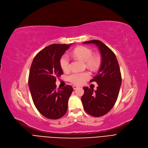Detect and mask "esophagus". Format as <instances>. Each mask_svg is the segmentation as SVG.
<instances>
[{"instance_id": "1", "label": "esophagus", "mask_w": 148, "mask_h": 148, "mask_svg": "<svg viewBox=\"0 0 148 148\" xmlns=\"http://www.w3.org/2000/svg\"><path fill=\"white\" fill-rule=\"evenodd\" d=\"M77 88H78V86H77L73 85V90H76V89H77Z\"/></svg>"}]
</instances>
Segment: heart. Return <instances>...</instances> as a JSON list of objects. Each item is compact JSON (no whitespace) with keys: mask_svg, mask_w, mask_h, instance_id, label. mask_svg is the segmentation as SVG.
Masks as SVG:
<instances>
[{"mask_svg":"<svg viewBox=\"0 0 148 148\" xmlns=\"http://www.w3.org/2000/svg\"><path fill=\"white\" fill-rule=\"evenodd\" d=\"M72 55L74 57L86 62V65L92 70L96 69L100 64V60L98 57L93 56L92 51L86 47H79L75 48ZM61 67L65 72L70 69V60L66 55L63 56L60 60ZM90 77L88 72H75L68 76V80L75 85L83 84L85 81L89 79Z\"/></svg>","mask_w":148,"mask_h":148,"instance_id":"obj_1","label":"heart"}]
</instances>
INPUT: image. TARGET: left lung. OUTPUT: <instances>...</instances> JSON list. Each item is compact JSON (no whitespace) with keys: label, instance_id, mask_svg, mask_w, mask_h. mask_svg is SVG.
<instances>
[{"label":"left lung","instance_id":"obj_1","mask_svg":"<svg viewBox=\"0 0 148 148\" xmlns=\"http://www.w3.org/2000/svg\"><path fill=\"white\" fill-rule=\"evenodd\" d=\"M94 43L99 49L101 62L97 75L90 82L99 85L97 90L83 87L84 94L81 98L85 111L91 116L105 115L114 107L118 99L122 82L120 68L115 54L105 44L98 40L84 42Z\"/></svg>","mask_w":148,"mask_h":148}]
</instances>
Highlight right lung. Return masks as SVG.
<instances>
[{"label": "right lung", "instance_id": "obj_1", "mask_svg": "<svg viewBox=\"0 0 148 148\" xmlns=\"http://www.w3.org/2000/svg\"><path fill=\"white\" fill-rule=\"evenodd\" d=\"M71 44H52L34 57L30 67L29 86L34 106L45 117L57 119L67 110V103L73 91L67 85L56 90V77L63 74L60 60Z\"/></svg>", "mask_w": 148, "mask_h": 148}]
</instances>
